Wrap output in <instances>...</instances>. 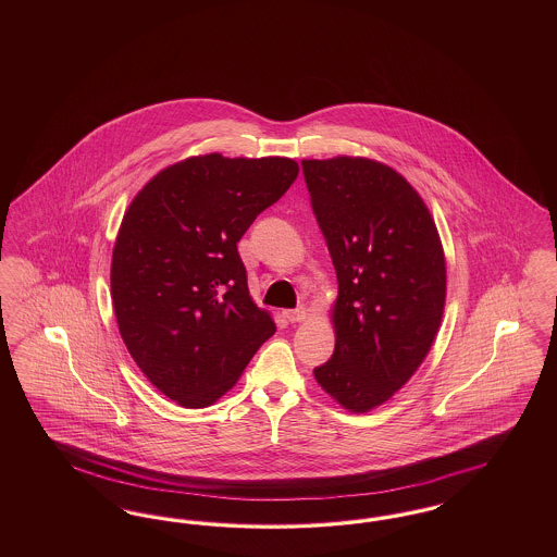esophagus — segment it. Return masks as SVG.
<instances>
[{
    "label": "esophagus",
    "instance_id": "obj_1",
    "mask_svg": "<svg viewBox=\"0 0 557 557\" xmlns=\"http://www.w3.org/2000/svg\"><path fill=\"white\" fill-rule=\"evenodd\" d=\"M284 318L288 319L290 323H300V321H305V319L309 318V313H307L305 307H298V309L284 311Z\"/></svg>",
    "mask_w": 557,
    "mask_h": 557
}]
</instances>
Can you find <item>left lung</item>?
I'll return each instance as SVG.
<instances>
[{"label":"left lung","mask_w":557,"mask_h":557,"mask_svg":"<svg viewBox=\"0 0 557 557\" xmlns=\"http://www.w3.org/2000/svg\"><path fill=\"white\" fill-rule=\"evenodd\" d=\"M302 173L338 277L334 355L313 373L341 407L368 413L409 382L438 334L443 242L424 198L384 162L305 159Z\"/></svg>","instance_id":"1"}]
</instances>
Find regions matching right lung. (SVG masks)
<instances>
[{"label":"right lung","instance_id":"add662e5","mask_svg":"<svg viewBox=\"0 0 557 557\" xmlns=\"http://www.w3.org/2000/svg\"><path fill=\"white\" fill-rule=\"evenodd\" d=\"M298 175L286 157L219 152L164 166L121 221L110 294L133 361L164 397L209 407L273 336L248 292L238 242Z\"/></svg>","mask_w":557,"mask_h":557}]
</instances>
